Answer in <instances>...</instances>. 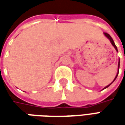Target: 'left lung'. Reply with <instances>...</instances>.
Returning <instances> with one entry per match:
<instances>
[{
    "mask_svg": "<svg viewBox=\"0 0 125 125\" xmlns=\"http://www.w3.org/2000/svg\"><path fill=\"white\" fill-rule=\"evenodd\" d=\"M104 35L106 37L108 38V40H110V42H111V44H112V45H113V46H114V48L115 49V50H116V51H117V52H118V49H117V46H115V43H114V41H113V39H112V37L110 36V35H109V34H108V33H106V32H104ZM119 68H120V58H119V61H118V73H117V74H116V76H115V79H113V82H111V83L108 84V85H106V87H104V88L102 89V90H104V89L107 88L108 86H110V85H111V84L113 83V82H114V81L116 79V78H117V76H118V72H119Z\"/></svg>",
    "mask_w": 125,
    "mask_h": 125,
    "instance_id": "left-lung-1",
    "label": "left lung"
}]
</instances>
